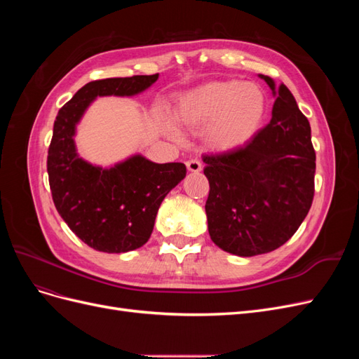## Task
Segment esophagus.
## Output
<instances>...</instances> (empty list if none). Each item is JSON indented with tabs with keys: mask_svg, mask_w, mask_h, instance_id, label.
<instances>
[{
	"mask_svg": "<svg viewBox=\"0 0 359 359\" xmlns=\"http://www.w3.org/2000/svg\"><path fill=\"white\" fill-rule=\"evenodd\" d=\"M186 166H187L189 172H194V173H198V172H201V170H202V165H201V161H199V160H196V158H191V160H189V161L186 163Z\"/></svg>",
	"mask_w": 359,
	"mask_h": 359,
	"instance_id": "34e87169",
	"label": "esophagus"
}]
</instances>
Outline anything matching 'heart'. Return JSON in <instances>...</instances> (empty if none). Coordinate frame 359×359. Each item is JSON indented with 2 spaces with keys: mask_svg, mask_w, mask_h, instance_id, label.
Wrapping results in <instances>:
<instances>
[{
  "mask_svg": "<svg viewBox=\"0 0 359 359\" xmlns=\"http://www.w3.org/2000/svg\"><path fill=\"white\" fill-rule=\"evenodd\" d=\"M266 111L264 91L256 83L214 81L181 94L172 107L173 123L202 130L203 140L215 153L244 148L262 126ZM177 136V130L168 126Z\"/></svg>",
  "mask_w": 359,
  "mask_h": 359,
  "instance_id": "heart-1",
  "label": "heart"
}]
</instances>
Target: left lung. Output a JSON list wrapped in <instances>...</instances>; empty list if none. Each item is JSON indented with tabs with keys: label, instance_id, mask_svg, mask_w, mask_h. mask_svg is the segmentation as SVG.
Returning <instances> with one entry per match:
<instances>
[{
	"label": "left lung",
	"instance_id": "left-lung-1",
	"mask_svg": "<svg viewBox=\"0 0 359 359\" xmlns=\"http://www.w3.org/2000/svg\"><path fill=\"white\" fill-rule=\"evenodd\" d=\"M259 78L276 97L269 124L241 149L203 156L210 236L243 257L273 252L290 240L314 196L316 154L309 119L285 83Z\"/></svg>",
	"mask_w": 359,
	"mask_h": 359
}]
</instances>
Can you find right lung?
<instances>
[{
	"mask_svg": "<svg viewBox=\"0 0 359 359\" xmlns=\"http://www.w3.org/2000/svg\"><path fill=\"white\" fill-rule=\"evenodd\" d=\"M158 74L109 78L83 85L64 104L48 151L55 208L72 232L94 250L126 253L142 247L166 194L186 177L184 163H154L135 154L111 168L91 165L76 149V126L97 97L144 93Z\"/></svg>",
	"mask_w": 359,
	"mask_h": 359,
	"instance_id": "1",
	"label": "right lung"
}]
</instances>
